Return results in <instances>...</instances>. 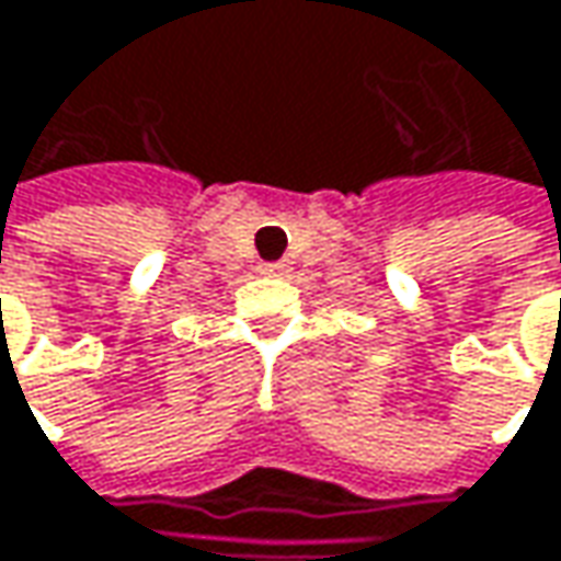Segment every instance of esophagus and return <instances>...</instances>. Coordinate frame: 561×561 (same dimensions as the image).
Here are the masks:
<instances>
[{"label":"esophagus","mask_w":561,"mask_h":561,"mask_svg":"<svg viewBox=\"0 0 561 561\" xmlns=\"http://www.w3.org/2000/svg\"><path fill=\"white\" fill-rule=\"evenodd\" d=\"M260 270H263L266 276H285V270H288V266H285V263H263Z\"/></svg>","instance_id":"esophagus-1"}]
</instances>
